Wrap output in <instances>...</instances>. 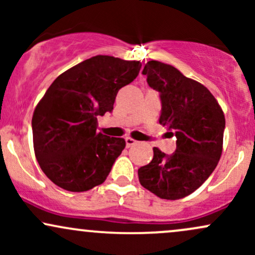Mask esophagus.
I'll return each instance as SVG.
<instances>
[{"label":"esophagus","mask_w":255,"mask_h":255,"mask_svg":"<svg viewBox=\"0 0 255 255\" xmlns=\"http://www.w3.org/2000/svg\"><path fill=\"white\" fill-rule=\"evenodd\" d=\"M126 146H127V147H130V146H133V145H135L136 144V141L134 139H131V137H126Z\"/></svg>","instance_id":"1"}]
</instances>
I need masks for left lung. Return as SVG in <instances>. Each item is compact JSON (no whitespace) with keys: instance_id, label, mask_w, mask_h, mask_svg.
Listing matches in <instances>:
<instances>
[{"instance_id":"8db88e82","label":"left lung","mask_w":255,"mask_h":255,"mask_svg":"<svg viewBox=\"0 0 255 255\" xmlns=\"http://www.w3.org/2000/svg\"><path fill=\"white\" fill-rule=\"evenodd\" d=\"M142 74L159 93V124L176 136V150L165 154L153 147V159L137 170V176L141 186L157 197L176 200L197 191L217 166L224 114L204 85L170 64L148 61Z\"/></svg>"}]
</instances>
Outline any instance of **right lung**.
Returning a JSON list of instances; mask_svg holds the SVG:
<instances>
[{
  "label": "right lung",
  "instance_id": "right-lung-1",
  "mask_svg": "<svg viewBox=\"0 0 255 255\" xmlns=\"http://www.w3.org/2000/svg\"><path fill=\"white\" fill-rule=\"evenodd\" d=\"M140 68L139 61L98 55L55 79L32 118L34 153L51 182L86 192L107 180L126 141L97 133V116L113 111Z\"/></svg>",
  "mask_w": 255,
  "mask_h": 255
}]
</instances>
